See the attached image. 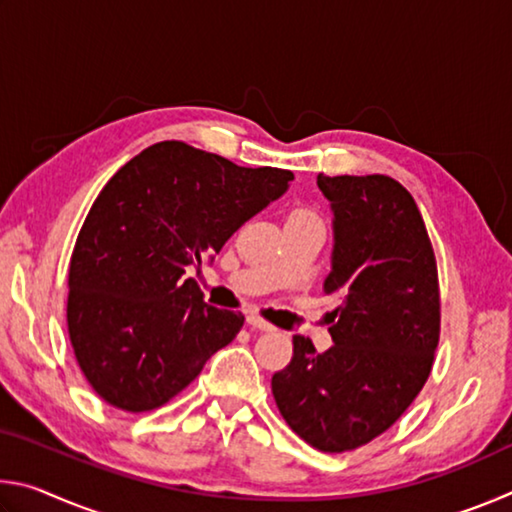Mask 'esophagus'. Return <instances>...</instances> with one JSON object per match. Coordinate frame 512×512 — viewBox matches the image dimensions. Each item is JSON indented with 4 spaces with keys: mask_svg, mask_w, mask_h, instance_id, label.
Returning <instances> with one entry per match:
<instances>
[{
    "mask_svg": "<svg viewBox=\"0 0 512 512\" xmlns=\"http://www.w3.org/2000/svg\"><path fill=\"white\" fill-rule=\"evenodd\" d=\"M246 323L253 327V329H259V332H275V327L271 325V323H266L264 318H259V316H255V314H250L248 318H246Z\"/></svg>",
    "mask_w": 512,
    "mask_h": 512,
    "instance_id": "34e87169",
    "label": "esophagus"
}]
</instances>
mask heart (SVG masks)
I'll use <instances>...</instances> for the list:
<instances>
[{"mask_svg":"<svg viewBox=\"0 0 512 512\" xmlns=\"http://www.w3.org/2000/svg\"><path fill=\"white\" fill-rule=\"evenodd\" d=\"M300 214H302V212H300Z\"/></svg>","mask_w":512,"mask_h":512,"instance_id":"obj_1","label":"heart"}]
</instances>
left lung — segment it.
Segmentation results:
<instances>
[{"label": "left lung", "instance_id": "obj_1", "mask_svg": "<svg viewBox=\"0 0 512 512\" xmlns=\"http://www.w3.org/2000/svg\"><path fill=\"white\" fill-rule=\"evenodd\" d=\"M332 210L325 296L341 302L318 354L293 336V359L271 379L282 418L320 452L341 454L384 433L422 391L438 348L436 257L413 196L388 176H323Z\"/></svg>", "mask_w": 512, "mask_h": 512}]
</instances>
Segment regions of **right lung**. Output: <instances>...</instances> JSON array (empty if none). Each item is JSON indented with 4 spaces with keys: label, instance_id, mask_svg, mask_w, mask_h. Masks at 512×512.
Instances as JSON below:
<instances>
[{
    "label": "right lung",
    "instance_id": "right-lung-1",
    "mask_svg": "<svg viewBox=\"0 0 512 512\" xmlns=\"http://www.w3.org/2000/svg\"><path fill=\"white\" fill-rule=\"evenodd\" d=\"M291 180L173 140L108 180L76 239L67 298L69 341L99 397L121 411L158 409L235 339L244 316L207 305L183 275L212 264Z\"/></svg>",
    "mask_w": 512,
    "mask_h": 512
}]
</instances>
